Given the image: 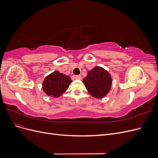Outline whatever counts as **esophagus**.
Returning a JSON list of instances; mask_svg holds the SVG:
<instances>
[{"mask_svg": "<svg viewBox=\"0 0 158 158\" xmlns=\"http://www.w3.org/2000/svg\"><path fill=\"white\" fill-rule=\"evenodd\" d=\"M75 78L78 79V80H82V77L81 75H76V76H75Z\"/></svg>", "mask_w": 158, "mask_h": 158, "instance_id": "obj_1", "label": "esophagus"}]
</instances>
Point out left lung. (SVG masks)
<instances>
[{"mask_svg":"<svg viewBox=\"0 0 158 158\" xmlns=\"http://www.w3.org/2000/svg\"><path fill=\"white\" fill-rule=\"evenodd\" d=\"M83 83L92 97L100 99L109 93L112 79L107 70L99 66H95L88 72V75L83 80Z\"/></svg>","mask_w":158,"mask_h":158,"instance_id":"obj_1","label":"left lung"}]
</instances>
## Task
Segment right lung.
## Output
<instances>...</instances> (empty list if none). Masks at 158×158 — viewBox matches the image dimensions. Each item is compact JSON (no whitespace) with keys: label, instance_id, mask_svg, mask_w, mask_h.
Segmentation results:
<instances>
[{"label":"right lung","instance_id":"obj_1","mask_svg":"<svg viewBox=\"0 0 158 158\" xmlns=\"http://www.w3.org/2000/svg\"><path fill=\"white\" fill-rule=\"evenodd\" d=\"M71 82L70 76L55 71L45 78L43 82V89L47 95L58 98L69 88Z\"/></svg>","mask_w":158,"mask_h":158}]
</instances>
